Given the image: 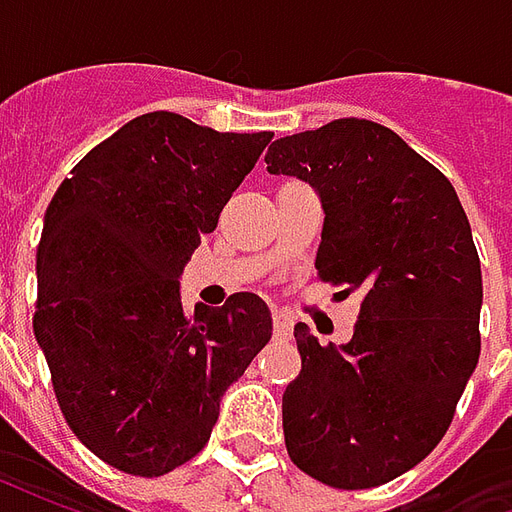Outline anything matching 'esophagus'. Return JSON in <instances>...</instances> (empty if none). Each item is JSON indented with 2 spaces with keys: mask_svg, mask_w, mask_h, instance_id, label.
Masks as SVG:
<instances>
[{
  "mask_svg": "<svg viewBox=\"0 0 512 512\" xmlns=\"http://www.w3.org/2000/svg\"><path fill=\"white\" fill-rule=\"evenodd\" d=\"M290 334H293V318L285 312H274V337L290 340Z\"/></svg>",
  "mask_w": 512,
  "mask_h": 512,
  "instance_id": "esophagus-1",
  "label": "esophagus"
}]
</instances>
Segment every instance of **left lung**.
<instances>
[{
	"label": "left lung",
	"instance_id": "8db88e82",
	"mask_svg": "<svg viewBox=\"0 0 512 512\" xmlns=\"http://www.w3.org/2000/svg\"><path fill=\"white\" fill-rule=\"evenodd\" d=\"M266 164L321 197L318 277L362 293L351 343L321 345L296 326L301 373L282 395L285 447L332 488H376L433 452L480 359L472 227L450 180L373 120L282 136Z\"/></svg>",
	"mask_w": 512,
	"mask_h": 512
}]
</instances>
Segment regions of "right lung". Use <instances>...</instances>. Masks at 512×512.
Here are the masks:
<instances>
[{"instance_id":"obj_1","label":"right lung","mask_w":512,"mask_h":512,"mask_svg":"<svg viewBox=\"0 0 512 512\" xmlns=\"http://www.w3.org/2000/svg\"><path fill=\"white\" fill-rule=\"evenodd\" d=\"M271 131L222 134L150 112L60 183L38 244L35 337L62 417L126 474L161 477L208 444L224 389L271 340L255 293L180 304V274Z\"/></svg>"}]
</instances>
